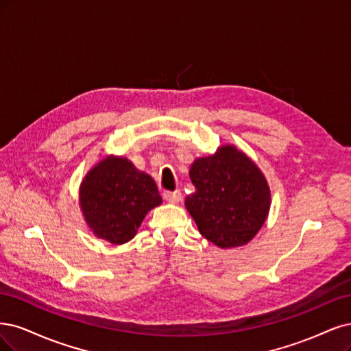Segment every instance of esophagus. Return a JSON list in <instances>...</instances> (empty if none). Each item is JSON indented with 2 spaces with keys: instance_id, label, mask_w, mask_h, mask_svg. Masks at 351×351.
<instances>
[{
  "instance_id": "34e87169",
  "label": "esophagus",
  "mask_w": 351,
  "mask_h": 351,
  "mask_svg": "<svg viewBox=\"0 0 351 351\" xmlns=\"http://www.w3.org/2000/svg\"><path fill=\"white\" fill-rule=\"evenodd\" d=\"M163 198L167 202H173V204H176V202L182 199V192H180V191H165Z\"/></svg>"
}]
</instances>
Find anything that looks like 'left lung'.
<instances>
[{
  "label": "left lung",
  "instance_id": "1",
  "mask_svg": "<svg viewBox=\"0 0 351 351\" xmlns=\"http://www.w3.org/2000/svg\"><path fill=\"white\" fill-rule=\"evenodd\" d=\"M189 176L195 192L185 206L199 233L220 247L241 246L261 229L269 210V188L255 163L233 145L197 159Z\"/></svg>",
  "mask_w": 351,
  "mask_h": 351
}]
</instances>
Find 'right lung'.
<instances>
[{
  "label": "right lung",
  "instance_id": "right-lung-1",
  "mask_svg": "<svg viewBox=\"0 0 351 351\" xmlns=\"http://www.w3.org/2000/svg\"><path fill=\"white\" fill-rule=\"evenodd\" d=\"M162 197L153 180L122 157H106L84 178L80 206L88 228L114 245L127 243Z\"/></svg>",
  "mask_w": 351,
  "mask_h": 351
}]
</instances>
